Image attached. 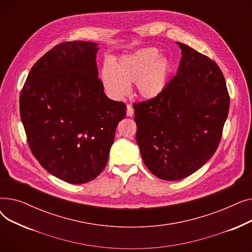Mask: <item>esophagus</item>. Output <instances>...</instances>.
Here are the masks:
<instances>
[{
	"mask_svg": "<svg viewBox=\"0 0 252 252\" xmlns=\"http://www.w3.org/2000/svg\"><path fill=\"white\" fill-rule=\"evenodd\" d=\"M126 115L129 116V117H131V116L134 115V108L131 107L130 105H127V106H126Z\"/></svg>",
	"mask_w": 252,
	"mask_h": 252,
	"instance_id": "esophagus-1",
	"label": "esophagus"
}]
</instances>
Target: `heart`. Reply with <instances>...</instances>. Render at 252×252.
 Instances as JSON below:
<instances>
[{"label": "heart", "mask_w": 252, "mask_h": 252, "mask_svg": "<svg viewBox=\"0 0 252 252\" xmlns=\"http://www.w3.org/2000/svg\"><path fill=\"white\" fill-rule=\"evenodd\" d=\"M173 64L160 56L157 49L147 48L134 54L124 56L115 65H105L102 82L114 99H121L128 91V85L135 83L138 95L145 100H153L163 94L169 83Z\"/></svg>", "instance_id": "b5f03b06"}]
</instances>
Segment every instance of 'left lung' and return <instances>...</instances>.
Wrapping results in <instances>:
<instances>
[{
  "label": "left lung",
  "instance_id": "8db88e82",
  "mask_svg": "<svg viewBox=\"0 0 252 252\" xmlns=\"http://www.w3.org/2000/svg\"><path fill=\"white\" fill-rule=\"evenodd\" d=\"M177 44L182 58L163 94L134 104L143 161L165 181L186 178L213 157L230 105L218 64L187 45Z\"/></svg>",
  "mask_w": 252,
  "mask_h": 252
}]
</instances>
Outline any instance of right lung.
I'll return each mask as SVG.
<instances>
[{
	"label": "right lung",
	"instance_id": "1",
	"mask_svg": "<svg viewBox=\"0 0 252 252\" xmlns=\"http://www.w3.org/2000/svg\"><path fill=\"white\" fill-rule=\"evenodd\" d=\"M99 45H57L39 59L20 94L30 148L47 171L70 184L97 178L107 164L126 106L104 94L96 64Z\"/></svg>",
	"mask_w": 252,
	"mask_h": 252
}]
</instances>
